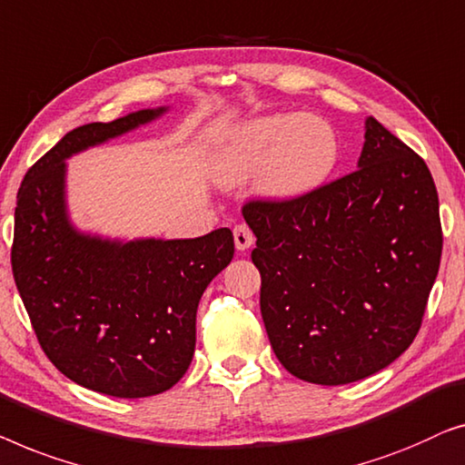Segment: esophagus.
I'll use <instances>...</instances> for the list:
<instances>
[{"instance_id": "34e87169", "label": "esophagus", "mask_w": 465, "mask_h": 465, "mask_svg": "<svg viewBox=\"0 0 465 465\" xmlns=\"http://www.w3.org/2000/svg\"><path fill=\"white\" fill-rule=\"evenodd\" d=\"M233 242H235V248H238L240 252L248 251V248L254 244V235L251 230H248V225L240 223L233 227Z\"/></svg>"}]
</instances>
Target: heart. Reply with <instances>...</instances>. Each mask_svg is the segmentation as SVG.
<instances>
[{
    "label": "heart",
    "mask_w": 465,
    "mask_h": 465,
    "mask_svg": "<svg viewBox=\"0 0 465 465\" xmlns=\"http://www.w3.org/2000/svg\"><path fill=\"white\" fill-rule=\"evenodd\" d=\"M337 130L318 115H261L221 141L213 173L221 185H240L259 174L261 193L276 202H299L326 185L339 164Z\"/></svg>",
    "instance_id": "heart-1"
}]
</instances>
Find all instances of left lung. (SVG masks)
Listing matches in <instances>:
<instances>
[{"instance_id": "obj_1", "label": "left lung", "mask_w": 465, "mask_h": 465, "mask_svg": "<svg viewBox=\"0 0 465 465\" xmlns=\"http://www.w3.org/2000/svg\"><path fill=\"white\" fill-rule=\"evenodd\" d=\"M358 170L299 202H251L261 316L291 375L343 385L390 366L421 326L442 252L434 179L375 117Z\"/></svg>"}]
</instances>
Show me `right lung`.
<instances>
[{
	"label": "right lung",
	"instance_id": "right-lung-1",
	"mask_svg": "<svg viewBox=\"0 0 465 465\" xmlns=\"http://www.w3.org/2000/svg\"><path fill=\"white\" fill-rule=\"evenodd\" d=\"M168 109L71 130L16 195L12 272L39 345L71 381L115 398L162 394L185 375L200 299L233 259L227 227L189 240H122L71 221L67 160Z\"/></svg>",
	"mask_w": 465,
	"mask_h": 465
}]
</instances>
